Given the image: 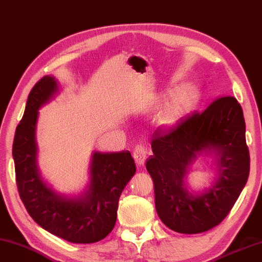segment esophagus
Segmentation results:
<instances>
[{"label":"esophagus","mask_w":262,"mask_h":262,"mask_svg":"<svg viewBox=\"0 0 262 262\" xmlns=\"http://www.w3.org/2000/svg\"><path fill=\"white\" fill-rule=\"evenodd\" d=\"M146 157H147V152L143 146H140V145L136 146L134 152H133V158H134V160H135L137 166L144 165Z\"/></svg>","instance_id":"esophagus-1"}]
</instances>
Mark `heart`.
Masks as SVG:
<instances>
[{
  "label": "heart",
  "instance_id": "heart-1",
  "mask_svg": "<svg viewBox=\"0 0 262 262\" xmlns=\"http://www.w3.org/2000/svg\"><path fill=\"white\" fill-rule=\"evenodd\" d=\"M198 100V92L193 86H184L177 90L162 105L157 115L160 126H172L181 121L192 109Z\"/></svg>",
  "mask_w": 262,
  "mask_h": 262
}]
</instances>
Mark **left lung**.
Listing matches in <instances>:
<instances>
[{
  "mask_svg": "<svg viewBox=\"0 0 262 262\" xmlns=\"http://www.w3.org/2000/svg\"><path fill=\"white\" fill-rule=\"evenodd\" d=\"M153 156L146 169L155 184L156 209L168 228L199 234L216 227L234 207L250 173L242 106L233 96L214 100L151 142ZM214 150L220 157V179L207 192L193 196L183 183L187 167L198 152Z\"/></svg>",
  "mask_w": 262,
  "mask_h": 262,
  "instance_id": "8db88e82",
  "label": "left lung"
}]
</instances>
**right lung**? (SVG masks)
I'll use <instances>...</instances> for the list:
<instances>
[{
    "label": "right lung",
    "mask_w": 262,
    "mask_h": 262,
    "mask_svg": "<svg viewBox=\"0 0 262 262\" xmlns=\"http://www.w3.org/2000/svg\"><path fill=\"white\" fill-rule=\"evenodd\" d=\"M56 91L53 77L44 76L28 95L12 146L18 192L29 216L45 230L71 243H95L115 227L121 192L136 171L134 159L129 151L95 152L90 187L78 198H62L46 186L36 167L35 125L37 110Z\"/></svg>",
    "instance_id": "1"
}]
</instances>
